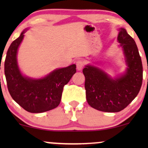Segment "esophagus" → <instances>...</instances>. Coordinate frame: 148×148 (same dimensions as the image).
<instances>
[{
    "mask_svg": "<svg viewBox=\"0 0 148 148\" xmlns=\"http://www.w3.org/2000/svg\"><path fill=\"white\" fill-rule=\"evenodd\" d=\"M76 66H77V69L78 71L82 70L84 66V61H82V60H77V61L76 62Z\"/></svg>",
    "mask_w": 148,
    "mask_h": 148,
    "instance_id": "34e87169",
    "label": "esophagus"
}]
</instances>
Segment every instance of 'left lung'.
<instances>
[{"label":"left lung","instance_id":"obj_1","mask_svg":"<svg viewBox=\"0 0 148 148\" xmlns=\"http://www.w3.org/2000/svg\"><path fill=\"white\" fill-rule=\"evenodd\" d=\"M117 40L122 46L128 66L123 75L112 79L92 65H86L83 69L88 103L102 112L123 110L137 96L142 85V62L135 40L124 28L119 29Z\"/></svg>","mask_w":148,"mask_h":148}]
</instances>
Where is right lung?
Listing matches in <instances>:
<instances>
[{
	"mask_svg": "<svg viewBox=\"0 0 148 148\" xmlns=\"http://www.w3.org/2000/svg\"><path fill=\"white\" fill-rule=\"evenodd\" d=\"M25 32L12 42L6 56L5 74L8 90L12 98L27 112H46L59 105L64 86L76 73V65L58 69L38 79L23 76L18 67L17 53Z\"/></svg>",
	"mask_w": 148,
	"mask_h": 148,
	"instance_id": "1",
	"label": "right lung"
}]
</instances>
